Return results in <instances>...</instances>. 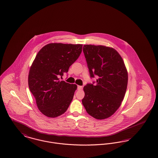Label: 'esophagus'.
I'll use <instances>...</instances> for the list:
<instances>
[{"instance_id":"1","label":"esophagus","mask_w":158,"mask_h":158,"mask_svg":"<svg viewBox=\"0 0 158 158\" xmlns=\"http://www.w3.org/2000/svg\"><path fill=\"white\" fill-rule=\"evenodd\" d=\"M82 86H79V85H78L77 86V89L78 90H81V89H82Z\"/></svg>"}]
</instances>
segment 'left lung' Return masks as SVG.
<instances>
[{
  "mask_svg": "<svg viewBox=\"0 0 158 158\" xmlns=\"http://www.w3.org/2000/svg\"><path fill=\"white\" fill-rule=\"evenodd\" d=\"M83 52L90 77L96 81L84 87L82 100L86 112L97 119L111 116L121 106L126 93L128 73L123 61L113 48L85 45Z\"/></svg>",
  "mask_w": 158,
  "mask_h": 158,
  "instance_id": "obj_1",
  "label": "left lung"
}]
</instances>
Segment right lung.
Here are the masks:
<instances>
[{
    "instance_id": "add662e5",
    "label": "right lung",
    "mask_w": 158,
    "mask_h": 158,
    "mask_svg": "<svg viewBox=\"0 0 158 158\" xmlns=\"http://www.w3.org/2000/svg\"><path fill=\"white\" fill-rule=\"evenodd\" d=\"M82 45L49 44L37 53L28 74V87L44 115L63 114L73 100L75 84L60 81L82 52Z\"/></svg>"
}]
</instances>
